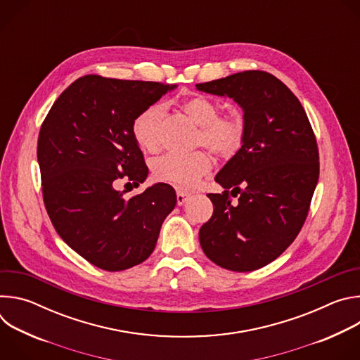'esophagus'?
<instances>
[{
    "mask_svg": "<svg viewBox=\"0 0 360 360\" xmlns=\"http://www.w3.org/2000/svg\"><path fill=\"white\" fill-rule=\"evenodd\" d=\"M189 196H191V195H189L188 192L178 189V191H176V202H178V205H184V203L188 200Z\"/></svg>",
    "mask_w": 360,
    "mask_h": 360,
    "instance_id": "1",
    "label": "esophagus"
}]
</instances>
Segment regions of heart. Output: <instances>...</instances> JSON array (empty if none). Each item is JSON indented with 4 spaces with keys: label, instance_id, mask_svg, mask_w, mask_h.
<instances>
[{
    "label": "heart",
    "instance_id": "obj_1",
    "mask_svg": "<svg viewBox=\"0 0 360 360\" xmlns=\"http://www.w3.org/2000/svg\"><path fill=\"white\" fill-rule=\"evenodd\" d=\"M182 111L199 125L198 142L208 146L217 155L228 158L239 149L243 139V124L238 117L218 115L219 105L215 101L196 95L184 102ZM162 120L164 107L161 104H150L136 114L131 129L141 149L155 152L160 148ZM211 165L207 152L195 150L185 155L165 153L152 162L150 169L157 181L185 189L207 175Z\"/></svg>",
    "mask_w": 360,
    "mask_h": 360
}]
</instances>
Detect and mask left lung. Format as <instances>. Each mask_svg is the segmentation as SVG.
Masks as SVG:
<instances>
[{"label":"left lung","instance_id":"left-lung-1","mask_svg":"<svg viewBox=\"0 0 360 360\" xmlns=\"http://www.w3.org/2000/svg\"><path fill=\"white\" fill-rule=\"evenodd\" d=\"M196 89L232 98L243 112L242 146L215 176L225 191L208 193L214 214L199 229L202 250L233 272L259 269L304 224L319 179L315 134L299 99L269 72L243 71ZM228 188L240 195L235 204Z\"/></svg>","mask_w":360,"mask_h":360}]
</instances>
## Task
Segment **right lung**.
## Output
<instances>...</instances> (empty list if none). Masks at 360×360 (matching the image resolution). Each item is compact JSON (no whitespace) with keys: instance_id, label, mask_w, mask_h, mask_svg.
Here are the masks:
<instances>
[{"instance_id":"right-lung-1","label":"right lung","mask_w":360,"mask_h":360,"mask_svg":"<svg viewBox=\"0 0 360 360\" xmlns=\"http://www.w3.org/2000/svg\"><path fill=\"white\" fill-rule=\"evenodd\" d=\"M175 88L85 75L58 96L42 122L37 158L46 212L63 240L96 268L118 272L143 262L175 208L168 184L129 199L115 189L120 179L136 186L146 179L132 121Z\"/></svg>"}]
</instances>
